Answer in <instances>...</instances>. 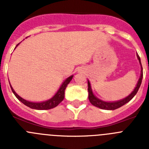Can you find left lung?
Here are the masks:
<instances>
[{
    "label": "left lung",
    "instance_id": "1",
    "mask_svg": "<svg viewBox=\"0 0 149 149\" xmlns=\"http://www.w3.org/2000/svg\"><path fill=\"white\" fill-rule=\"evenodd\" d=\"M137 58L139 60V63H140V65H141V74H140V77H139V81H138L137 84H136V86L135 87L134 90L133 91L132 93L131 94L129 95L127 97H126L125 98H124V99L120 100L119 101H116V102H106V101H101V100L98 99L95 97V96L93 95V91H92V89H91V86H90V83L89 81H88V92H89V100L90 101V103L95 107H97L98 108L103 109V110H116V109H118L119 107H121L122 106L125 104L126 103H127L128 101H131L133 98L134 97V95L136 94V93L138 92L139 89V86L141 85L142 83V80H143V67H142V64H141V61H140V57L139 56V55L137 54Z\"/></svg>",
    "mask_w": 149,
    "mask_h": 149
}]
</instances>
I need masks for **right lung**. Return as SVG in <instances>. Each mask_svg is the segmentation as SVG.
Wrapping results in <instances>:
<instances>
[{
	"instance_id": "right-lung-1",
	"label": "right lung",
	"mask_w": 149,
	"mask_h": 149,
	"mask_svg": "<svg viewBox=\"0 0 149 149\" xmlns=\"http://www.w3.org/2000/svg\"><path fill=\"white\" fill-rule=\"evenodd\" d=\"M72 77H73V76H70V77H68V78L63 83V84L61 85V86H60V88L59 89V90L57 91V93L55 94V95L54 96L53 98L48 100V101L40 102V103L30 102V101H26V100L23 99V98H21L18 95H17L16 93H15V92L14 91V89H13V87H12L11 86H10V87H11L12 91H13V93H14V95H15V97H16L21 102H22L24 104L26 105V106L29 107H30V108L32 109H35V110H50V109H52L54 108V107H55L57 106V105L63 101V98H64V95H65V88H66L67 85L69 84V82L72 81Z\"/></svg>"
}]
</instances>
